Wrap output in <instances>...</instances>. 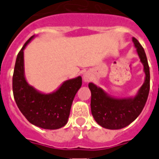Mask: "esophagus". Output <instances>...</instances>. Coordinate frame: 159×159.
<instances>
[{
    "label": "esophagus",
    "instance_id": "esophagus-1",
    "mask_svg": "<svg viewBox=\"0 0 159 159\" xmlns=\"http://www.w3.org/2000/svg\"><path fill=\"white\" fill-rule=\"evenodd\" d=\"M83 79H84V82H89L92 80V74L91 71H86L83 75Z\"/></svg>",
    "mask_w": 159,
    "mask_h": 159
}]
</instances>
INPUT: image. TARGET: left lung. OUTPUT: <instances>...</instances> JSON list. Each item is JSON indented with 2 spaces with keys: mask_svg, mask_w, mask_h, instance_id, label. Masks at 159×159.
I'll use <instances>...</instances> for the list:
<instances>
[{
  "mask_svg": "<svg viewBox=\"0 0 159 159\" xmlns=\"http://www.w3.org/2000/svg\"><path fill=\"white\" fill-rule=\"evenodd\" d=\"M132 41L143 65L144 83L134 96L116 98L107 93L93 83L88 84L92 99L91 110L95 122L102 127L119 130L127 127L139 116L147 102L150 91V67L145 51L135 38Z\"/></svg>",
  "mask_w": 159,
  "mask_h": 159,
  "instance_id": "8db88e82",
  "label": "left lung"
}]
</instances>
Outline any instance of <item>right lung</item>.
<instances>
[{"mask_svg":"<svg viewBox=\"0 0 159 159\" xmlns=\"http://www.w3.org/2000/svg\"><path fill=\"white\" fill-rule=\"evenodd\" d=\"M36 36L24 44L16 60L12 76V92L19 110L36 127L56 130L65 126L75 94L82 86V77L64 81L56 91L43 93L31 86L25 75L24 50Z\"/></svg>","mask_w":159,"mask_h":159,"instance_id":"obj_1","label":"right lung"}]
</instances>
